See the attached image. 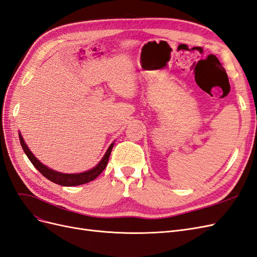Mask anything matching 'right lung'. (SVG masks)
<instances>
[{
    "mask_svg": "<svg viewBox=\"0 0 257 257\" xmlns=\"http://www.w3.org/2000/svg\"><path fill=\"white\" fill-rule=\"evenodd\" d=\"M19 139H20V144L23 151H25L27 157L29 158L31 163H32L38 172H40L44 177L47 178L48 180L63 186H76V185L84 184L94 180L95 178H97L100 174L103 173V170L107 166V163H108V160H109L112 147L114 145V143H112L109 147H108L104 157L98 162V164L96 166L87 170V172L79 173V174H64V173H60V172H57V170L49 168L48 166L44 165L40 160L36 159L35 155L29 149V147L27 146L25 139H23V137L21 136L20 132H19Z\"/></svg>",
    "mask_w": 257,
    "mask_h": 257,
    "instance_id": "right-lung-1",
    "label": "right lung"
}]
</instances>
